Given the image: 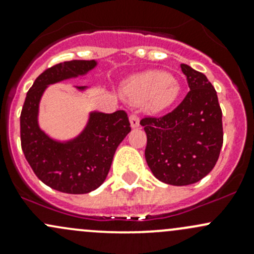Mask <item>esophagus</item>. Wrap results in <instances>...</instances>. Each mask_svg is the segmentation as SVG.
<instances>
[{
    "mask_svg": "<svg viewBox=\"0 0 254 254\" xmlns=\"http://www.w3.org/2000/svg\"><path fill=\"white\" fill-rule=\"evenodd\" d=\"M129 120H130V125H131L132 129H135V127H137L140 125V119L136 114L130 115Z\"/></svg>",
    "mask_w": 254,
    "mask_h": 254,
    "instance_id": "obj_1",
    "label": "esophagus"
}]
</instances>
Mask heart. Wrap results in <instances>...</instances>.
Returning <instances> with one entry per match:
<instances>
[{
    "instance_id": "heart-1",
    "label": "heart",
    "mask_w": 254,
    "mask_h": 254,
    "mask_svg": "<svg viewBox=\"0 0 254 254\" xmlns=\"http://www.w3.org/2000/svg\"><path fill=\"white\" fill-rule=\"evenodd\" d=\"M123 93L135 104L145 102L146 111L160 113L170 108L181 93L178 81L163 71H146L123 84Z\"/></svg>"
}]
</instances>
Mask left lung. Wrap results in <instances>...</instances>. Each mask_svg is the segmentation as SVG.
Listing matches in <instances>:
<instances>
[{
    "label": "left lung",
    "mask_w": 254,
    "mask_h": 254,
    "mask_svg": "<svg viewBox=\"0 0 254 254\" xmlns=\"http://www.w3.org/2000/svg\"><path fill=\"white\" fill-rule=\"evenodd\" d=\"M190 91L173 112L143 118L145 158L152 175L171 186H189L216 165L224 140L217 94L204 73L181 64Z\"/></svg>",
    "instance_id": "left-lung-1"
}]
</instances>
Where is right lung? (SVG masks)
Returning a JSON list of instances; mask_svg holds the SVG:
<instances>
[{
	"mask_svg": "<svg viewBox=\"0 0 254 254\" xmlns=\"http://www.w3.org/2000/svg\"><path fill=\"white\" fill-rule=\"evenodd\" d=\"M96 60H72L45 70L28 91L20 113V141L25 158L38 178L55 190L86 194L103 184L118 146L130 132L124 111L112 114L92 111L86 127L68 140H56L39 125V106L50 84L84 77ZM86 92L87 86H75Z\"/></svg>",
	"mask_w": 254,
	"mask_h": 254,
	"instance_id": "1",
	"label": "right lung"
}]
</instances>
